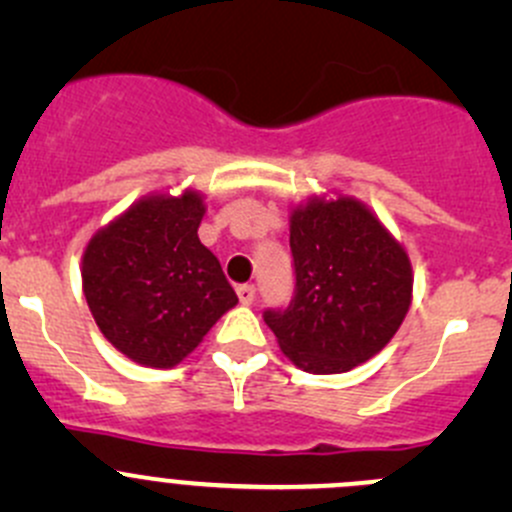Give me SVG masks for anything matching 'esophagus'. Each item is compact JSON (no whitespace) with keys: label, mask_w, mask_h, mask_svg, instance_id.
I'll return each instance as SVG.
<instances>
[{"label":"esophagus","mask_w":512,"mask_h":512,"mask_svg":"<svg viewBox=\"0 0 512 512\" xmlns=\"http://www.w3.org/2000/svg\"><path fill=\"white\" fill-rule=\"evenodd\" d=\"M255 294H257L255 285H240V287H237V299H240V304H252V302H255Z\"/></svg>","instance_id":"esophagus-1"}]
</instances>
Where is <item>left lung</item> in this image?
<instances>
[{"label": "left lung", "instance_id": "1", "mask_svg": "<svg viewBox=\"0 0 512 512\" xmlns=\"http://www.w3.org/2000/svg\"><path fill=\"white\" fill-rule=\"evenodd\" d=\"M294 299L265 312L282 354L309 374H344L394 339L414 297L406 247L374 210L332 190L289 210Z\"/></svg>", "mask_w": 512, "mask_h": 512}]
</instances>
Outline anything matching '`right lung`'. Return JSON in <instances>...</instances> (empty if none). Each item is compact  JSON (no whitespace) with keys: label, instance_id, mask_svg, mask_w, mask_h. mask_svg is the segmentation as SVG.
Segmentation results:
<instances>
[{"label":"right lung","instance_id":"right-lung-1","mask_svg":"<svg viewBox=\"0 0 512 512\" xmlns=\"http://www.w3.org/2000/svg\"><path fill=\"white\" fill-rule=\"evenodd\" d=\"M203 215L200 190L148 193L86 242V304L103 337L136 364L173 369L237 304L198 237Z\"/></svg>","mask_w":512,"mask_h":512}]
</instances>
